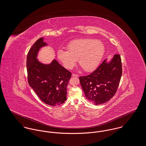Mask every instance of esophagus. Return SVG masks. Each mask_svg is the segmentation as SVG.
<instances>
[{
	"label": "esophagus",
	"instance_id": "obj_1",
	"mask_svg": "<svg viewBox=\"0 0 146 146\" xmlns=\"http://www.w3.org/2000/svg\"><path fill=\"white\" fill-rule=\"evenodd\" d=\"M72 77H78L79 76L78 74H72Z\"/></svg>",
	"mask_w": 146,
	"mask_h": 146
}]
</instances>
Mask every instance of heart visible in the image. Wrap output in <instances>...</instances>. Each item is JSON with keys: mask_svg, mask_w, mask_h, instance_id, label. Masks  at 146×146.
<instances>
[{"mask_svg": "<svg viewBox=\"0 0 146 146\" xmlns=\"http://www.w3.org/2000/svg\"><path fill=\"white\" fill-rule=\"evenodd\" d=\"M67 50H58L57 56L64 68L71 69L77 62L86 72L96 68L103 59L105 51L104 44L94 38H80L70 41Z\"/></svg>", "mask_w": 146, "mask_h": 146, "instance_id": "b5f03b06", "label": "heart"}]
</instances>
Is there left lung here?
<instances>
[{
  "mask_svg": "<svg viewBox=\"0 0 146 146\" xmlns=\"http://www.w3.org/2000/svg\"><path fill=\"white\" fill-rule=\"evenodd\" d=\"M120 54H115L111 60H105L94 71L79 78L86 99L94 105L110 100L115 94L122 76Z\"/></svg>",
  "mask_w": 146,
  "mask_h": 146,
  "instance_id": "left-lung-1",
  "label": "left lung"
}]
</instances>
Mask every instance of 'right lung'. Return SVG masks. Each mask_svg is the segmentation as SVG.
Masks as SVG:
<instances>
[{
  "label": "right lung",
  "instance_id": "add662e5",
  "mask_svg": "<svg viewBox=\"0 0 146 146\" xmlns=\"http://www.w3.org/2000/svg\"><path fill=\"white\" fill-rule=\"evenodd\" d=\"M47 45L41 37L30 49L26 60L27 80L30 86L43 103L54 106L66 100L67 86L72 73L56 60L46 64L37 59L40 49Z\"/></svg>",
  "mask_w": 146,
  "mask_h": 146
}]
</instances>
